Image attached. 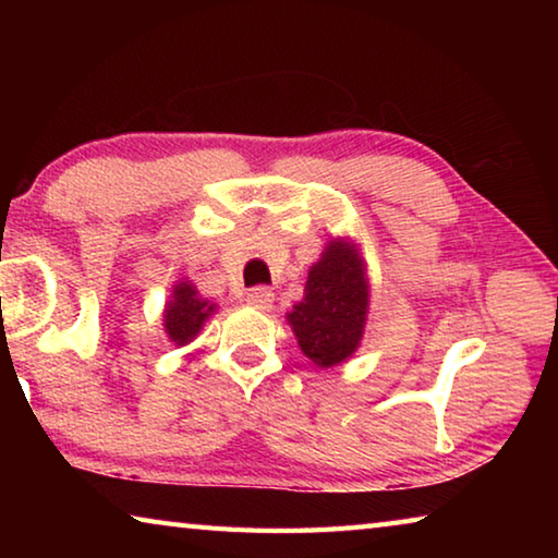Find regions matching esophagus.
Returning a JSON list of instances; mask_svg holds the SVG:
<instances>
[{
  "instance_id": "esophagus-1",
  "label": "esophagus",
  "mask_w": 558,
  "mask_h": 558,
  "mask_svg": "<svg viewBox=\"0 0 558 558\" xmlns=\"http://www.w3.org/2000/svg\"><path fill=\"white\" fill-rule=\"evenodd\" d=\"M245 302H248L251 307L260 310V313H268V310L272 307V302H276V292H272L270 288H253L248 290V295H245Z\"/></svg>"
}]
</instances>
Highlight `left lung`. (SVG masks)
I'll list each match as a JSON object with an SVG mask.
<instances>
[{
	"label": "left lung",
	"instance_id": "8db88e82",
	"mask_svg": "<svg viewBox=\"0 0 558 558\" xmlns=\"http://www.w3.org/2000/svg\"><path fill=\"white\" fill-rule=\"evenodd\" d=\"M369 313L364 258L347 239H332L307 272L305 298L292 305L288 323L310 362L329 369L362 344Z\"/></svg>",
	"mask_w": 558,
	"mask_h": 558
}]
</instances>
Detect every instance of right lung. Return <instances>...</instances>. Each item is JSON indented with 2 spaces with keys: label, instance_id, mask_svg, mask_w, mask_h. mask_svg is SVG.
Here are the masks:
<instances>
[{
  "label": "right lung",
  "instance_id": "obj_1",
  "mask_svg": "<svg viewBox=\"0 0 558 558\" xmlns=\"http://www.w3.org/2000/svg\"><path fill=\"white\" fill-rule=\"evenodd\" d=\"M216 305L199 295L194 282L179 280L172 290V300L165 307V332L169 342L184 347L202 332L206 319L214 315Z\"/></svg>",
  "mask_w": 558,
  "mask_h": 558
}]
</instances>
